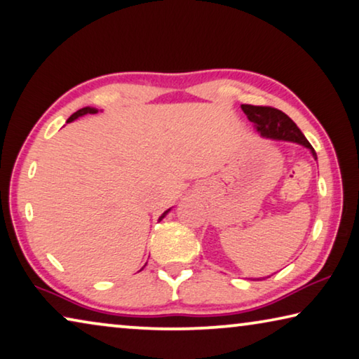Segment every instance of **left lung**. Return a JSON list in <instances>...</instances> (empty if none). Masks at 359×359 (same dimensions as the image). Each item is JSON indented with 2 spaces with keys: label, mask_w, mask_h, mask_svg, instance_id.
I'll return each mask as SVG.
<instances>
[{
  "label": "left lung",
  "mask_w": 359,
  "mask_h": 359,
  "mask_svg": "<svg viewBox=\"0 0 359 359\" xmlns=\"http://www.w3.org/2000/svg\"><path fill=\"white\" fill-rule=\"evenodd\" d=\"M242 110L247 115L250 122L255 123V128L263 137H269V140H283V141H292L297 144H302L308 147L313 154L314 158L316 152H314L313 146L308 142L305 135L302 133L292 120L280 110L268 106H250V104H242Z\"/></svg>",
  "instance_id": "1"
}]
</instances>
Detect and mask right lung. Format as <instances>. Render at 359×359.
<instances>
[{
	"mask_svg": "<svg viewBox=\"0 0 359 359\" xmlns=\"http://www.w3.org/2000/svg\"><path fill=\"white\" fill-rule=\"evenodd\" d=\"M97 112V109H93V107H83V109H80V110H76V112L75 114H72L70 115V117H69V120H67V122H74V120L75 118H79V117H81V115H86V114H96ZM170 212V208H168V210L167 212H163L162 213V217L161 218H158V222H161V219L165 217V215H167ZM144 266H146V264H144Z\"/></svg>",
	"mask_w": 359,
	"mask_h": 359,
	"instance_id": "1",
	"label": "right lung"
}]
</instances>
